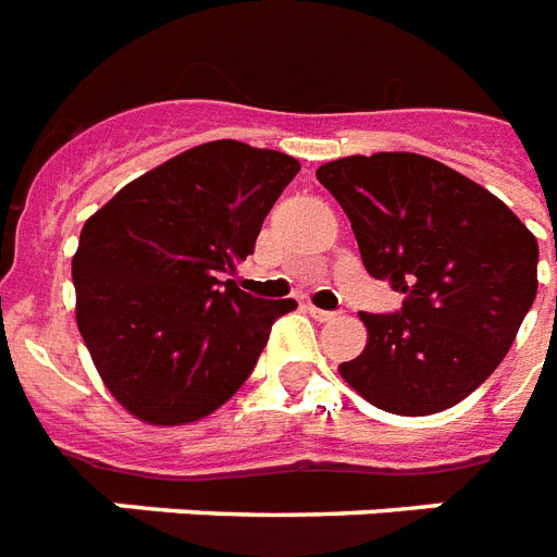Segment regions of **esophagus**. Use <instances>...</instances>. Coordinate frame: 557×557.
<instances>
[{
    "label": "esophagus",
    "instance_id": "esophagus-1",
    "mask_svg": "<svg viewBox=\"0 0 557 557\" xmlns=\"http://www.w3.org/2000/svg\"><path fill=\"white\" fill-rule=\"evenodd\" d=\"M309 314H312L314 321H321V323H332L341 318V312H326V309H314V306H309Z\"/></svg>",
    "mask_w": 557,
    "mask_h": 557
}]
</instances>
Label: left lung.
<instances>
[{
  "instance_id": "obj_1",
  "label": "left lung",
  "mask_w": 557,
  "mask_h": 557,
  "mask_svg": "<svg viewBox=\"0 0 557 557\" xmlns=\"http://www.w3.org/2000/svg\"><path fill=\"white\" fill-rule=\"evenodd\" d=\"M318 182L370 277L405 295L398 312H361L370 338L341 375L387 413L448 410L497 370L535 304L537 239L494 193L416 152L330 161Z\"/></svg>"
}]
</instances>
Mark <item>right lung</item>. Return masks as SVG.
<instances>
[{
    "label": "right lung",
    "instance_id": "add662e5",
    "mask_svg": "<svg viewBox=\"0 0 557 557\" xmlns=\"http://www.w3.org/2000/svg\"><path fill=\"white\" fill-rule=\"evenodd\" d=\"M292 156L210 141L115 193L72 260L77 326L109 393L144 422L185 424L225 405L295 300L236 286L262 219L297 176Z\"/></svg>",
    "mask_w": 557,
    "mask_h": 557
}]
</instances>
